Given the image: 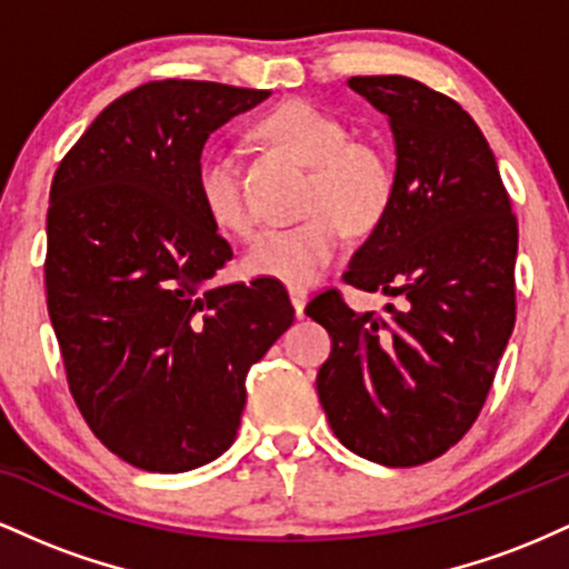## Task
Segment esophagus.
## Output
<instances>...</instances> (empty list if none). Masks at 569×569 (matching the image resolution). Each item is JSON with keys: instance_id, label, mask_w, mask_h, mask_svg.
Here are the masks:
<instances>
[{"instance_id": "obj_1", "label": "esophagus", "mask_w": 569, "mask_h": 569, "mask_svg": "<svg viewBox=\"0 0 569 569\" xmlns=\"http://www.w3.org/2000/svg\"><path fill=\"white\" fill-rule=\"evenodd\" d=\"M291 297V305H293V312H297V318H305V305H307V293L302 289H291L289 291Z\"/></svg>"}]
</instances>
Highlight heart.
Listing matches in <instances>:
<instances>
[{"instance_id":"heart-1","label":"heart","mask_w":569,"mask_h":569,"mask_svg":"<svg viewBox=\"0 0 569 569\" xmlns=\"http://www.w3.org/2000/svg\"><path fill=\"white\" fill-rule=\"evenodd\" d=\"M264 143L310 166L302 224L264 230L243 253V270L253 278L286 286L316 283L337 262L356 232L371 230L393 198V168L380 147L350 139L335 114L307 101H286L257 122ZM194 189L206 217L224 232L248 234L253 217L243 194L240 162L230 149H208L194 168Z\"/></svg>"}]
</instances>
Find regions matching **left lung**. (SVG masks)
Instances as JSON below:
<instances>
[{"label": "left lung", "instance_id": "left-lung-1", "mask_svg": "<svg viewBox=\"0 0 569 569\" xmlns=\"http://www.w3.org/2000/svg\"><path fill=\"white\" fill-rule=\"evenodd\" d=\"M388 117L393 198L345 283L401 297L358 316L339 291L305 307L331 337L318 398L350 452L390 468L455 447L485 407L516 321L519 227L498 162L460 103L409 77H350Z\"/></svg>", "mask_w": 569, "mask_h": 569}]
</instances>
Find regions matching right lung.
Returning <instances> with one entry per match:
<instances>
[{"label":"right lung","instance_id":"1","mask_svg":"<svg viewBox=\"0 0 569 569\" xmlns=\"http://www.w3.org/2000/svg\"><path fill=\"white\" fill-rule=\"evenodd\" d=\"M267 96L147 82L109 103L53 176L44 286L69 390L103 447L141 471L227 452L248 369L293 323L278 280L208 289L232 248L194 189L208 136Z\"/></svg>","mask_w":569,"mask_h":569}]
</instances>
